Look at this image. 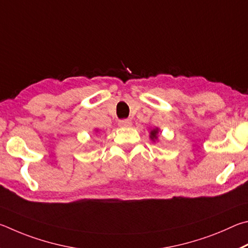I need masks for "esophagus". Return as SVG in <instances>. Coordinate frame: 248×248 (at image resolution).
<instances>
[{
  "label": "esophagus",
  "instance_id": "34e87169",
  "mask_svg": "<svg viewBox=\"0 0 248 248\" xmlns=\"http://www.w3.org/2000/svg\"><path fill=\"white\" fill-rule=\"evenodd\" d=\"M119 126L120 127H131L132 122L129 120H122L119 122Z\"/></svg>",
  "mask_w": 248,
  "mask_h": 248
}]
</instances>
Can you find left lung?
Instances as JSON below:
<instances>
[{"label": "left lung", "mask_w": 248, "mask_h": 248, "mask_svg": "<svg viewBox=\"0 0 248 248\" xmlns=\"http://www.w3.org/2000/svg\"><path fill=\"white\" fill-rule=\"evenodd\" d=\"M159 133H160V128L159 127H155V128H150V132H149V138L154 142L155 140H158L159 138Z\"/></svg>", "instance_id": "1"}]
</instances>
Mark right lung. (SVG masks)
<instances>
[{
  "label": "right lung",
  "mask_w": 248,
  "mask_h": 248,
  "mask_svg": "<svg viewBox=\"0 0 248 248\" xmlns=\"http://www.w3.org/2000/svg\"><path fill=\"white\" fill-rule=\"evenodd\" d=\"M94 131H95V133H98V129H94Z\"/></svg>",
  "instance_id": "right-lung-1"
}]
</instances>
